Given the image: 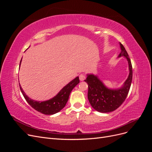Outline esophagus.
I'll return each mask as SVG.
<instances>
[{
	"mask_svg": "<svg viewBox=\"0 0 152 152\" xmlns=\"http://www.w3.org/2000/svg\"><path fill=\"white\" fill-rule=\"evenodd\" d=\"M79 79H80V80L81 81H83L85 80L86 79V76L84 74H82V73H81V74H80L79 75Z\"/></svg>",
	"mask_w": 152,
	"mask_h": 152,
	"instance_id": "34e87169",
	"label": "esophagus"
}]
</instances>
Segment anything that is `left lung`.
Listing matches in <instances>:
<instances>
[{
	"label": "left lung",
	"instance_id": "8db88e82",
	"mask_svg": "<svg viewBox=\"0 0 152 152\" xmlns=\"http://www.w3.org/2000/svg\"><path fill=\"white\" fill-rule=\"evenodd\" d=\"M121 53L118 57L125 56L129 63V75L121 89H109L106 87L97 76L88 74L84 81L88 84L89 102L94 110L102 113L113 112L125 101L129 91L132 79V67L131 59L124 45L120 43Z\"/></svg>",
	"mask_w": 152,
	"mask_h": 152
}]
</instances>
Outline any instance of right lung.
Returning <instances> with one entry per match:
<instances>
[{"instance_id":"add662e5","label":"right lung","mask_w":152,"mask_h":152,"mask_svg":"<svg viewBox=\"0 0 152 152\" xmlns=\"http://www.w3.org/2000/svg\"><path fill=\"white\" fill-rule=\"evenodd\" d=\"M21 60L20 61L21 64ZM79 77H76L75 79L72 80L70 82L63 87V88L59 92V93L52 99H50L45 102H37L29 98L27 96L24 91H23L20 85V88L21 93L23 95L25 99L31 107L34 108L37 111L42 113L45 115H53L56 113L62 110L68 102L69 96L72 89L79 83Z\"/></svg>"}]
</instances>
